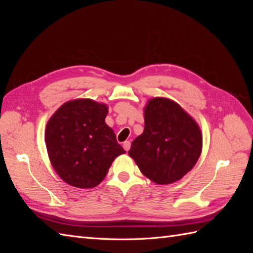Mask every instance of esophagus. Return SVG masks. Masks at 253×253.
<instances>
[{"mask_svg":"<svg viewBox=\"0 0 253 253\" xmlns=\"http://www.w3.org/2000/svg\"><path fill=\"white\" fill-rule=\"evenodd\" d=\"M123 148L126 150V151H128V150L130 149V141H125L123 142Z\"/></svg>","mask_w":253,"mask_h":253,"instance_id":"obj_1","label":"esophagus"}]
</instances>
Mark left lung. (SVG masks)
<instances>
[{"mask_svg":"<svg viewBox=\"0 0 253 253\" xmlns=\"http://www.w3.org/2000/svg\"><path fill=\"white\" fill-rule=\"evenodd\" d=\"M201 150L202 135L196 121L176 102L153 98L144 107V130L128 154L150 180L169 185L192 169Z\"/></svg>","mask_w":253,"mask_h":253,"instance_id":"left-lung-1","label":"left lung"}]
</instances>
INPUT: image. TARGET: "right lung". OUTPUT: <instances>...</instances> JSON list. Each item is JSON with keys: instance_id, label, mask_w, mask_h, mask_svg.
I'll list each match as a JSON object with an SVG mask.
<instances>
[{"instance_id": "right-lung-1", "label": "right lung", "mask_w": 253, "mask_h": 253, "mask_svg": "<svg viewBox=\"0 0 253 253\" xmlns=\"http://www.w3.org/2000/svg\"><path fill=\"white\" fill-rule=\"evenodd\" d=\"M107 105L91 99L64 103L46 124L44 140L53 169L68 185L93 188L125 153L105 124Z\"/></svg>"}]
</instances>
